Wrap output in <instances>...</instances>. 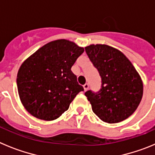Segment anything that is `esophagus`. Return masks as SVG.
Instances as JSON below:
<instances>
[{
    "label": "esophagus",
    "instance_id": "obj_1",
    "mask_svg": "<svg viewBox=\"0 0 155 155\" xmlns=\"http://www.w3.org/2000/svg\"><path fill=\"white\" fill-rule=\"evenodd\" d=\"M89 88V85L87 84V83H86V84H84L83 85V89H84V91H87V90H88Z\"/></svg>",
    "mask_w": 155,
    "mask_h": 155
}]
</instances>
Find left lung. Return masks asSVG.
Returning a JSON list of instances; mask_svg holds the SVG:
<instances>
[{
	"label": "left lung",
	"instance_id": "left-lung-1",
	"mask_svg": "<svg viewBox=\"0 0 155 155\" xmlns=\"http://www.w3.org/2000/svg\"><path fill=\"white\" fill-rule=\"evenodd\" d=\"M85 51L101 78L100 91L85 93L93 111L107 123L125 120L142 99L143 86L140 74L124 54L111 46L91 44Z\"/></svg>",
	"mask_w": 155,
	"mask_h": 155
}]
</instances>
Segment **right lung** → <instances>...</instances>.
<instances>
[{
    "label": "right lung",
    "mask_w": 155,
    "mask_h": 155,
    "mask_svg": "<svg viewBox=\"0 0 155 155\" xmlns=\"http://www.w3.org/2000/svg\"><path fill=\"white\" fill-rule=\"evenodd\" d=\"M84 48L64 39L46 44L21 64L17 74L20 101L26 111L45 121L57 119L83 87L71 68Z\"/></svg>",
    "instance_id": "1"
}]
</instances>
